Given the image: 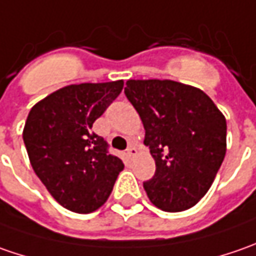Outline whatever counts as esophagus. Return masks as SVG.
I'll list each match as a JSON object with an SVG mask.
<instances>
[{"label":"esophagus","instance_id":"1","mask_svg":"<svg viewBox=\"0 0 256 256\" xmlns=\"http://www.w3.org/2000/svg\"><path fill=\"white\" fill-rule=\"evenodd\" d=\"M136 154H138V151H136V148H135V146H132V145H131L128 150H126V155H128L130 158H134Z\"/></svg>","mask_w":256,"mask_h":256}]
</instances>
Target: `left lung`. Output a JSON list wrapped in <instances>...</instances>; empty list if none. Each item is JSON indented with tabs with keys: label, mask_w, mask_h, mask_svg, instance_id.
Here are the masks:
<instances>
[{
	"label": "left lung",
	"mask_w": 256,
	"mask_h": 256,
	"mask_svg": "<svg viewBox=\"0 0 256 256\" xmlns=\"http://www.w3.org/2000/svg\"><path fill=\"white\" fill-rule=\"evenodd\" d=\"M145 128L155 175L144 182L155 206L181 212L206 194L226 152V121L206 94L171 80H130L124 90Z\"/></svg>",
	"instance_id": "1"
}]
</instances>
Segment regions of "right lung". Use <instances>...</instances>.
Segmentation results:
<instances>
[{
  "instance_id": "obj_1",
  "label": "right lung",
  "mask_w": 256,
  "mask_h": 256,
  "mask_svg": "<svg viewBox=\"0 0 256 256\" xmlns=\"http://www.w3.org/2000/svg\"><path fill=\"white\" fill-rule=\"evenodd\" d=\"M124 81L68 85L35 104L24 126L25 148L36 176L64 208L98 210L111 195L122 161L92 124L121 94Z\"/></svg>"
}]
</instances>
